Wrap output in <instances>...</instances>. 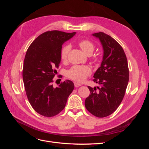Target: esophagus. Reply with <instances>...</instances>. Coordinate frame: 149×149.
Instances as JSON below:
<instances>
[{
    "label": "esophagus",
    "instance_id": "34e87169",
    "mask_svg": "<svg viewBox=\"0 0 149 149\" xmlns=\"http://www.w3.org/2000/svg\"><path fill=\"white\" fill-rule=\"evenodd\" d=\"M74 84L75 88H78V87H79L80 86H81V84H79L78 83H76V82L74 83Z\"/></svg>",
    "mask_w": 149,
    "mask_h": 149
}]
</instances>
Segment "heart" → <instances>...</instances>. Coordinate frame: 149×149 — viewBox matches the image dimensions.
Wrapping results in <instances>:
<instances>
[{"mask_svg":"<svg viewBox=\"0 0 149 149\" xmlns=\"http://www.w3.org/2000/svg\"><path fill=\"white\" fill-rule=\"evenodd\" d=\"M79 47L84 53L90 55L94 50V43L88 40H81L78 43ZM70 50V45H65L61 50L60 58L62 61L67 60ZM91 73V70L87 65H74L66 72V76L77 82H83Z\"/></svg>","mask_w":149,"mask_h":149,"instance_id":"obj_1","label":"heart"}]
</instances>
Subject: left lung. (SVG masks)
<instances>
[{
  "mask_svg": "<svg viewBox=\"0 0 149 149\" xmlns=\"http://www.w3.org/2000/svg\"><path fill=\"white\" fill-rule=\"evenodd\" d=\"M102 44L104 55L101 66L94 74L93 81L100 86L91 88L85 107L97 118H104L118 109L125 95L129 72L127 57L119 43L103 32L93 33Z\"/></svg>",
  "mask_w": 149,
  "mask_h": 149,
  "instance_id": "obj_1",
  "label": "left lung"
}]
</instances>
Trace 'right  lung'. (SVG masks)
<instances>
[{
    "mask_svg": "<svg viewBox=\"0 0 149 149\" xmlns=\"http://www.w3.org/2000/svg\"><path fill=\"white\" fill-rule=\"evenodd\" d=\"M76 32L48 31L31 43L24 61L23 81L29 101L33 109L45 117L55 116L63 110L74 89L70 80L53 86V78L59 67L62 45Z\"/></svg>",
    "mask_w": 149,
    "mask_h": 149,
    "instance_id": "obj_1",
    "label": "right lung"
}]
</instances>
